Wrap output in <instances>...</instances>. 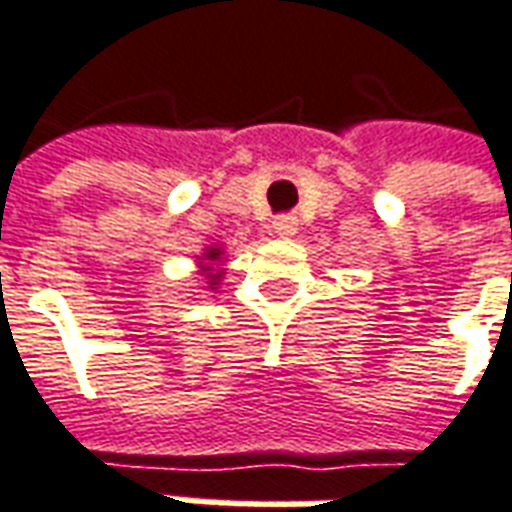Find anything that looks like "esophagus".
I'll list each match as a JSON object with an SVG mask.
<instances>
[{
    "mask_svg": "<svg viewBox=\"0 0 512 512\" xmlns=\"http://www.w3.org/2000/svg\"><path fill=\"white\" fill-rule=\"evenodd\" d=\"M274 232L283 235V238L294 235V232H297V218H294V215H277V218H274Z\"/></svg>",
    "mask_w": 512,
    "mask_h": 512,
    "instance_id": "esophagus-1",
    "label": "esophagus"
}]
</instances>
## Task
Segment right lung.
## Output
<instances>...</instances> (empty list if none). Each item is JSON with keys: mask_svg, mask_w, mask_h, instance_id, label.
<instances>
[{"mask_svg": "<svg viewBox=\"0 0 512 512\" xmlns=\"http://www.w3.org/2000/svg\"><path fill=\"white\" fill-rule=\"evenodd\" d=\"M218 255H221L218 249H210V252H207V257H210V260H215V257H218ZM207 269H210V266H207ZM210 277H212V280H218L221 274H210ZM212 285H215V283H212Z\"/></svg>", "mask_w": 512, "mask_h": 512, "instance_id": "right-lung-1", "label": "right lung"}]
</instances>
